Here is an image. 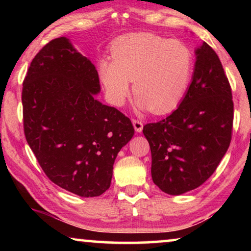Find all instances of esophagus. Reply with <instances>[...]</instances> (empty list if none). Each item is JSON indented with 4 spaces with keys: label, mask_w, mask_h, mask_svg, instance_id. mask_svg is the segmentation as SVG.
Listing matches in <instances>:
<instances>
[{
    "label": "esophagus",
    "mask_w": 251,
    "mask_h": 251,
    "mask_svg": "<svg viewBox=\"0 0 251 251\" xmlns=\"http://www.w3.org/2000/svg\"><path fill=\"white\" fill-rule=\"evenodd\" d=\"M133 125H134V128L136 130V133H141V131L143 130V123L141 121L133 120Z\"/></svg>",
    "instance_id": "esophagus-1"
}]
</instances>
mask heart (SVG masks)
<instances>
[{
  "instance_id": "1",
  "label": "heart",
  "mask_w": 251,
  "mask_h": 251,
  "mask_svg": "<svg viewBox=\"0 0 251 251\" xmlns=\"http://www.w3.org/2000/svg\"><path fill=\"white\" fill-rule=\"evenodd\" d=\"M113 59L97 65L108 100L122 106L130 91L136 107L156 114L173 109L181 100L193 71V55L179 41L151 33H131L118 37L110 48Z\"/></svg>"
}]
</instances>
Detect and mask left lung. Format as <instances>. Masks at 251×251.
I'll return each mask as SVG.
<instances>
[{"label":"left lung","mask_w":251,"mask_h":251,"mask_svg":"<svg viewBox=\"0 0 251 251\" xmlns=\"http://www.w3.org/2000/svg\"><path fill=\"white\" fill-rule=\"evenodd\" d=\"M192 83L177 109L144 126L151 151V178L168 195L202 185L231 141V88L218 55L207 43L195 50Z\"/></svg>","instance_id":"obj_1"}]
</instances>
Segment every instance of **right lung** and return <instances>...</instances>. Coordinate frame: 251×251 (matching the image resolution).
Segmentation results:
<instances>
[{
    "label": "right lung",
    "mask_w": 251,
    "mask_h": 251,
    "mask_svg": "<svg viewBox=\"0 0 251 251\" xmlns=\"http://www.w3.org/2000/svg\"><path fill=\"white\" fill-rule=\"evenodd\" d=\"M99 73L65 36L33 58L22 91L24 133L54 184L80 197L109 188L118 151L134 136L128 117L101 104Z\"/></svg>",
    "instance_id": "1"
}]
</instances>
